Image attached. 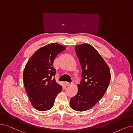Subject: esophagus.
Here are the masks:
<instances>
[{"label":"esophagus","instance_id":"esophagus-1","mask_svg":"<svg viewBox=\"0 0 133 133\" xmlns=\"http://www.w3.org/2000/svg\"><path fill=\"white\" fill-rule=\"evenodd\" d=\"M73 84L72 83H69V82H66V85L67 86H70Z\"/></svg>","mask_w":133,"mask_h":133}]
</instances>
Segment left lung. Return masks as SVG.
Wrapping results in <instances>:
<instances>
[{
    "mask_svg": "<svg viewBox=\"0 0 133 133\" xmlns=\"http://www.w3.org/2000/svg\"><path fill=\"white\" fill-rule=\"evenodd\" d=\"M75 50L82 66L83 79L70 104L73 110L82 112L94 107L104 96L110 84L111 72L104 59L90 44L76 45Z\"/></svg>",
    "mask_w": 133,
    "mask_h": 133,
    "instance_id": "1",
    "label": "left lung"
}]
</instances>
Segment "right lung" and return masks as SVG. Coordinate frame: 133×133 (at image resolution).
<instances>
[{"label":"right lung","instance_id":"1","mask_svg":"<svg viewBox=\"0 0 133 133\" xmlns=\"http://www.w3.org/2000/svg\"><path fill=\"white\" fill-rule=\"evenodd\" d=\"M66 46L56 43L49 44L34 52L24 67L23 81L27 95L34 109L40 111L50 110L62 89L55 78L54 61Z\"/></svg>","mask_w":133,"mask_h":133}]
</instances>
